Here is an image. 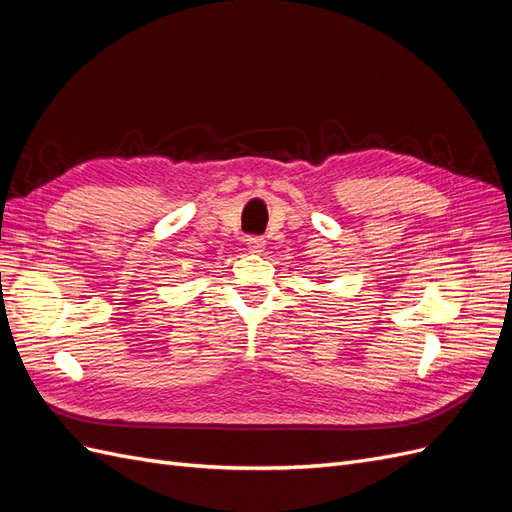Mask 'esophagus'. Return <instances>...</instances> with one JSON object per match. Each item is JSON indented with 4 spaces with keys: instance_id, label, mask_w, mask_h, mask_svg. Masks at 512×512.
I'll list each match as a JSON object with an SVG mask.
<instances>
[{
    "instance_id": "esophagus-1",
    "label": "esophagus",
    "mask_w": 512,
    "mask_h": 512,
    "mask_svg": "<svg viewBox=\"0 0 512 512\" xmlns=\"http://www.w3.org/2000/svg\"><path fill=\"white\" fill-rule=\"evenodd\" d=\"M245 247L250 252H262V247H265V239H262V237H247Z\"/></svg>"
}]
</instances>
